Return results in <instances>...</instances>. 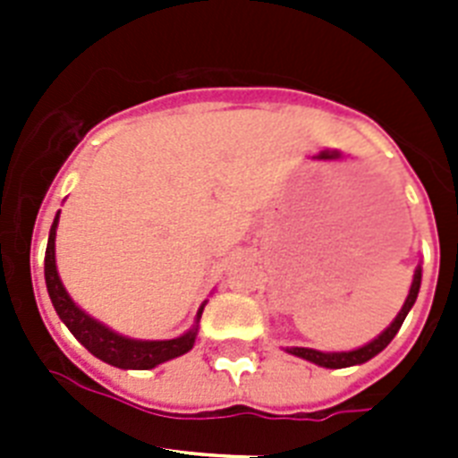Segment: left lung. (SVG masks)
I'll use <instances>...</instances> for the list:
<instances>
[{
  "instance_id": "obj_1",
  "label": "left lung",
  "mask_w": 458,
  "mask_h": 458,
  "mask_svg": "<svg viewBox=\"0 0 458 458\" xmlns=\"http://www.w3.org/2000/svg\"><path fill=\"white\" fill-rule=\"evenodd\" d=\"M420 276H423V271H420V266H416L411 287H409V294H406V300H404V306L399 309V313L394 316V320H392L390 326L385 327L376 340L366 342L363 347L349 349V352H318V349H309V347H285V352L287 354L300 356V359L316 363V366H320V369H349V366H359V363L370 361L373 356L380 354V352H383L392 340H394V335L399 333V327H402V323H404L406 313L411 311V306L416 304V297H419V290H420Z\"/></svg>"
}]
</instances>
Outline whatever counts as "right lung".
Segmentation results:
<instances>
[{
	"instance_id": "obj_1",
	"label": "right lung",
	"mask_w": 458,
	"mask_h": 458,
	"mask_svg": "<svg viewBox=\"0 0 458 458\" xmlns=\"http://www.w3.org/2000/svg\"><path fill=\"white\" fill-rule=\"evenodd\" d=\"M59 214L61 211H56V216H54L49 240H47L45 283L54 309L59 313V318L66 323L68 330L73 333L75 340L81 342L89 354H95L104 363L123 370L157 369L158 363L171 361L175 356L187 354L194 347V340H197V333H199V318L207 301L199 306V311L194 316V326L187 333L173 337V340H135V337H125V335L111 330L109 326H104L97 318H92L88 311H82L81 306L71 300V294L66 293V287L61 283L59 271H56V228H59Z\"/></svg>"
}]
</instances>
